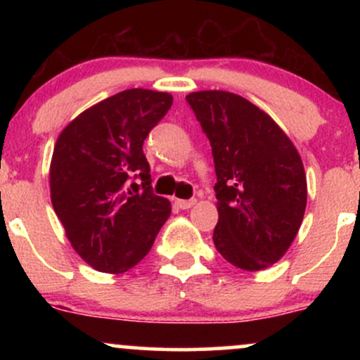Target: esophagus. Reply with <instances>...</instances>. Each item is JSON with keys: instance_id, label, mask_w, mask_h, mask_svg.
<instances>
[{"instance_id": "1", "label": "esophagus", "mask_w": 360, "mask_h": 360, "mask_svg": "<svg viewBox=\"0 0 360 360\" xmlns=\"http://www.w3.org/2000/svg\"><path fill=\"white\" fill-rule=\"evenodd\" d=\"M176 205L181 210H189L191 206L196 205V200H176Z\"/></svg>"}]
</instances>
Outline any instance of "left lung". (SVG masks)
Here are the masks:
<instances>
[{
	"label": "left lung",
	"mask_w": 360,
	"mask_h": 360,
	"mask_svg": "<svg viewBox=\"0 0 360 360\" xmlns=\"http://www.w3.org/2000/svg\"><path fill=\"white\" fill-rule=\"evenodd\" d=\"M210 140L217 172L213 242L243 271L286 254L307 208V174L288 135L266 111L229 91L186 96Z\"/></svg>",
	"instance_id": "1"
}]
</instances>
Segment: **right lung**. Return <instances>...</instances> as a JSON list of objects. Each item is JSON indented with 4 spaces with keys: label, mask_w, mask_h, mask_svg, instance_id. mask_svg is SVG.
<instances>
[{
    "label": "right lung",
    "mask_w": 360,
    "mask_h": 360,
    "mask_svg": "<svg viewBox=\"0 0 360 360\" xmlns=\"http://www.w3.org/2000/svg\"><path fill=\"white\" fill-rule=\"evenodd\" d=\"M172 105L169 93L127 89L82 111L60 131L51 200L65 237L96 271L122 274L148 254L171 203L155 196L143 140Z\"/></svg>",
    "instance_id": "add662e5"
}]
</instances>
